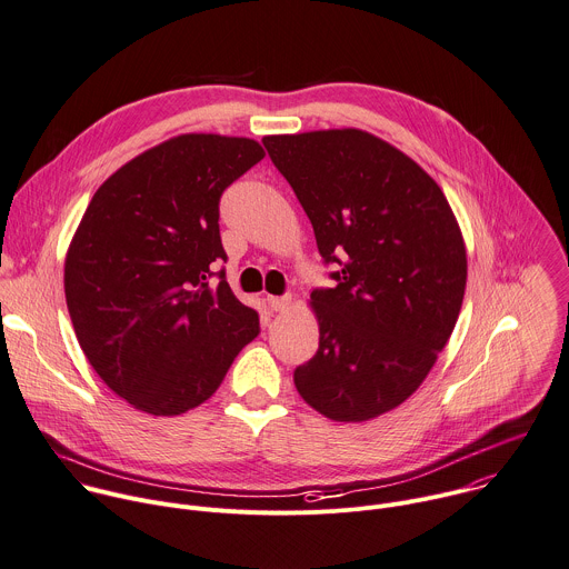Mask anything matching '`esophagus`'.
Instances as JSON below:
<instances>
[{
  "mask_svg": "<svg viewBox=\"0 0 569 569\" xmlns=\"http://www.w3.org/2000/svg\"><path fill=\"white\" fill-rule=\"evenodd\" d=\"M266 301H268V306H270L274 312H281V310H286V308L290 306L292 297H290V295H283V297H268Z\"/></svg>",
  "mask_w": 569,
  "mask_h": 569,
  "instance_id": "esophagus-1",
  "label": "esophagus"
}]
</instances>
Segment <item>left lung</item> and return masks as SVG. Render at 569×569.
Masks as SVG:
<instances>
[{
  "label": "left lung",
  "mask_w": 569,
  "mask_h": 569,
  "mask_svg": "<svg viewBox=\"0 0 569 569\" xmlns=\"http://www.w3.org/2000/svg\"><path fill=\"white\" fill-rule=\"evenodd\" d=\"M308 214L319 254L339 270L317 288L315 357L299 396L335 422H363L411 398L447 346L465 297L467 250L438 182L361 129L266 136Z\"/></svg>",
  "instance_id": "1"
}]
</instances>
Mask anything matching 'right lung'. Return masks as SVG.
<instances>
[{
	"instance_id": "1",
	"label": "right lung",
	"mask_w": 569,
	"mask_h": 569,
	"mask_svg": "<svg viewBox=\"0 0 569 569\" xmlns=\"http://www.w3.org/2000/svg\"><path fill=\"white\" fill-rule=\"evenodd\" d=\"M263 156L250 138L182 133L93 194L64 261L67 306L89 363L133 409L180 416L203 405L259 335L257 310L212 270L228 259L221 194Z\"/></svg>"
}]
</instances>
